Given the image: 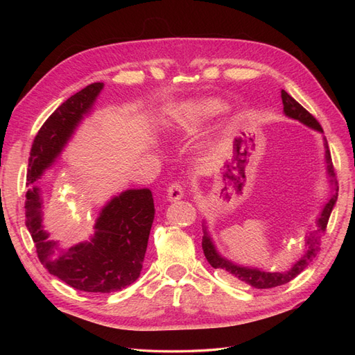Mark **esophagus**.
Instances as JSON below:
<instances>
[{
    "label": "esophagus",
    "mask_w": 355,
    "mask_h": 355,
    "mask_svg": "<svg viewBox=\"0 0 355 355\" xmlns=\"http://www.w3.org/2000/svg\"><path fill=\"white\" fill-rule=\"evenodd\" d=\"M185 191H187L185 185L180 184V182H175V184L168 185V188H167V198H168V201H178L180 198H184Z\"/></svg>",
    "instance_id": "1"
}]
</instances>
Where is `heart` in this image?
I'll use <instances>...</instances> for the list:
<instances>
[{
    "mask_svg": "<svg viewBox=\"0 0 355 355\" xmlns=\"http://www.w3.org/2000/svg\"><path fill=\"white\" fill-rule=\"evenodd\" d=\"M225 110V105L219 101L207 99L194 103L189 108V114L194 120H206V118L220 114Z\"/></svg>",
    "mask_w": 355,
    "mask_h": 355,
    "instance_id": "heart-1",
    "label": "heart"
}]
</instances>
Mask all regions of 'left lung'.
<instances>
[{
	"label": "left lung",
	"instance_id": "8db88e82",
	"mask_svg": "<svg viewBox=\"0 0 355 355\" xmlns=\"http://www.w3.org/2000/svg\"><path fill=\"white\" fill-rule=\"evenodd\" d=\"M282 101L284 105V114L290 118H295V120H299L300 123L306 124L308 127L314 128V130L323 132L320 123L315 120V116L313 114H309L302 105L299 102H296L292 96H290L286 90H282ZM326 159H327V167H329V175H330V180L333 184V194L330 197V200L327 201V204L324 206L323 211H321L320 218H318V228L309 235L308 237V249L304 254V257L292 266V270H288L286 272H265L261 270H253V268H245V266H239L230 261L225 259V257L219 256V253L214 249V245L210 240V237L207 235V231L204 230V237H202V252L204 256H206L207 262L214 268V270H223L227 271L228 274H231L232 277L239 278L240 282H244L247 284H250L252 287L256 288H271V287H277V286H283L288 282H292L295 277H297L300 272H302L305 268L308 266V263L314 259L318 253V241H320V234H323L327 228V222L330 218V213L333 210V206L338 200V187H336V180H335V171H333V166H331V158H330V151L329 146L326 145Z\"/></svg>",
	"mask_w": 355,
	"mask_h": 355
}]
</instances>
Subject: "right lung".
Segmentation results:
<instances>
[{
  "label": "right lung",
  "instance_id": "1",
  "mask_svg": "<svg viewBox=\"0 0 355 355\" xmlns=\"http://www.w3.org/2000/svg\"><path fill=\"white\" fill-rule=\"evenodd\" d=\"M102 89V83L87 85L47 118L32 144L26 176V228L40 262L59 280L90 293L116 292L137 280L155 213L151 191L128 189L112 198L94 225L92 241L62 250L42 228L41 196L34 184L60 154Z\"/></svg>",
  "mask_w": 355,
  "mask_h": 355
}]
</instances>
